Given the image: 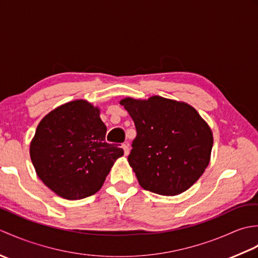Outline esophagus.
<instances>
[{
    "label": "esophagus",
    "mask_w": 258,
    "mask_h": 258,
    "mask_svg": "<svg viewBox=\"0 0 258 258\" xmlns=\"http://www.w3.org/2000/svg\"><path fill=\"white\" fill-rule=\"evenodd\" d=\"M123 149V151H124V155H127L128 154V152H130V149H128V146L126 145V144H122V146H120Z\"/></svg>",
    "instance_id": "34e87169"
}]
</instances>
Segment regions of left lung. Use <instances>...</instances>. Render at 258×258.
Returning <instances> with one entry per match:
<instances>
[{
	"label": "left lung",
	"instance_id": "8db88e82",
	"mask_svg": "<svg viewBox=\"0 0 258 258\" xmlns=\"http://www.w3.org/2000/svg\"><path fill=\"white\" fill-rule=\"evenodd\" d=\"M133 118L136 138L127 157L140 185L160 195L188 189L210 163L213 134L194 107L162 96L119 102Z\"/></svg>",
	"mask_w": 258,
	"mask_h": 258
}]
</instances>
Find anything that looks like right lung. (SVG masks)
<instances>
[{
    "instance_id": "obj_1",
    "label": "right lung",
    "mask_w": 258,
    "mask_h": 258,
    "mask_svg": "<svg viewBox=\"0 0 258 258\" xmlns=\"http://www.w3.org/2000/svg\"><path fill=\"white\" fill-rule=\"evenodd\" d=\"M100 109L84 100L56 107L37 125L30 155L37 176L54 193L82 200L100 190L114 162L124 154L105 142Z\"/></svg>"
}]
</instances>
